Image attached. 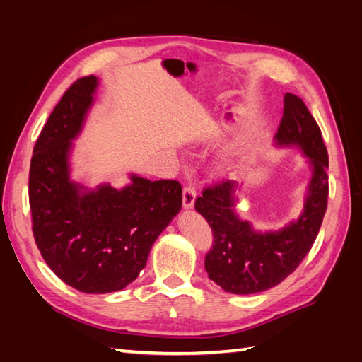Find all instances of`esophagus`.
<instances>
[{"instance_id":"esophagus-1","label":"esophagus","mask_w":362,"mask_h":362,"mask_svg":"<svg viewBox=\"0 0 362 362\" xmlns=\"http://www.w3.org/2000/svg\"><path fill=\"white\" fill-rule=\"evenodd\" d=\"M194 201H196V189L193 187H185V188H183V194H182L183 209H185V210L193 209Z\"/></svg>"}]
</instances>
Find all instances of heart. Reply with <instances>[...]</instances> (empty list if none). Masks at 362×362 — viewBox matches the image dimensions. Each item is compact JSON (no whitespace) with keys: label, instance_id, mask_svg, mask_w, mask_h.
Listing matches in <instances>:
<instances>
[{"label":"heart","instance_id":"heart-1","mask_svg":"<svg viewBox=\"0 0 362 362\" xmlns=\"http://www.w3.org/2000/svg\"><path fill=\"white\" fill-rule=\"evenodd\" d=\"M224 166H226V168L228 166V161H224Z\"/></svg>","mask_w":362,"mask_h":362}]
</instances>
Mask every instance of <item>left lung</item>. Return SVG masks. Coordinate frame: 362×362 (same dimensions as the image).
<instances>
[{
  "instance_id": "left-lung-1",
  "label": "left lung",
  "mask_w": 362,
  "mask_h": 362,
  "mask_svg": "<svg viewBox=\"0 0 362 362\" xmlns=\"http://www.w3.org/2000/svg\"><path fill=\"white\" fill-rule=\"evenodd\" d=\"M276 148H297L311 169L303 210L279 230H258L236 211L244 183L222 182L206 188L196 211L209 222L213 247L205 257L210 280L232 294H257L281 283L308 255L328 199V152L320 129L298 96L284 95L283 118L274 136Z\"/></svg>"
}]
</instances>
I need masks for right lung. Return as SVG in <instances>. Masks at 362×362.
Masks as SVG:
<instances>
[{
	"label": "right lung",
	"instance_id": "obj_1",
	"mask_svg": "<svg viewBox=\"0 0 362 362\" xmlns=\"http://www.w3.org/2000/svg\"><path fill=\"white\" fill-rule=\"evenodd\" d=\"M99 79L65 91L35 143L29 169L33 232L46 264L71 288L105 294L126 288L146 266L152 244L182 209L175 180L129 174L126 187L95 188L71 177L74 140L95 104Z\"/></svg>",
	"mask_w": 362,
	"mask_h": 362
}]
</instances>
